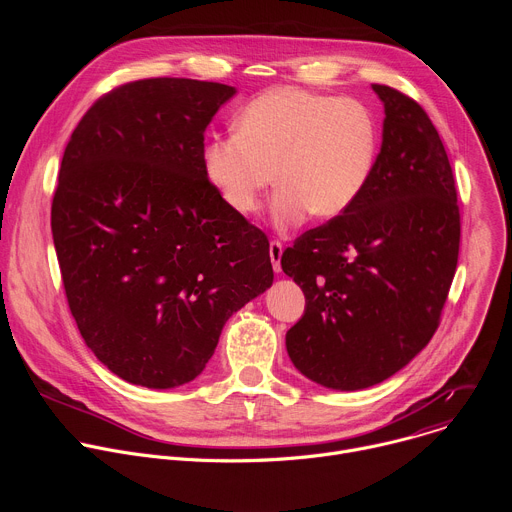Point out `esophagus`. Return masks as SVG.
<instances>
[{
	"label": "esophagus",
	"instance_id": "obj_1",
	"mask_svg": "<svg viewBox=\"0 0 512 512\" xmlns=\"http://www.w3.org/2000/svg\"><path fill=\"white\" fill-rule=\"evenodd\" d=\"M281 255H283L281 243L271 241V245H269V257H271V263H273V271H275V273H281Z\"/></svg>",
	"mask_w": 512,
	"mask_h": 512
}]
</instances>
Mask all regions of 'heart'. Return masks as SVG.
<instances>
[{"label":"heart","instance_id":"b5f03b06","mask_svg":"<svg viewBox=\"0 0 512 512\" xmlns=\"http://www.w3.org/2000/svg\"><path fill=\"white\" fill-rule=\"evenodd\" d=\"M379 160V125L367 105L296 87L253 99L237 131L216 135L202 150L204 176L237 214H253L265 190L279 231L304 225L310 214L330 221L367 190Z\"/></svg>","mask_w":512,"mask_h":512}]
</instances>
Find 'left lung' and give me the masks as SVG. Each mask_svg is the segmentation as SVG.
<instances>
[{
  "label": "left lung",
  "mask_w": 512,
  "mask_h": 512,
  "mask_svg": "<svg viewBox=\"0 0 512 512\" xmlns=\"http://www.w3.org/2000/svg\"><path fill=\"white\" fill-rule=\"evenodd\" d=\"M373 91L385 119L367 190L281 255L306 296L287 354L334 391L383 383L427 346L458 265V194L440 133L413 99Z\"/></svg>",
  "instance_id": "1"
}]
</instances>
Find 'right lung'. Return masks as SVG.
I'll return each instance as SVG.
<instances>
[{"instance_id":"add662e5","label":"right lung","mask_w":512,"mask_h":512,"mask_svg":"<svg viewBox=\"0 0 512 512\" xmlns=\"http://www.w3.org/2000/svg\"><path fill=\"white\" fill-rule=\"evenodd\" d=\"M235 87L145 79L101 97L72 131L52 239L85 344L119 379L194 381L227 320L273 283L269 241L216 194L204 131Z\"/></svg>"}]
</instances>
